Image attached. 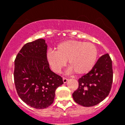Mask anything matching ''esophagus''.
<instances>
[{
  "instance_id": "obj_1",
  "label": "esophagus",
  "mask_w": 125,
  "mask_h": 125,
  "mask_svg": "<svg viewBox=\"0 0 125 125\" xmlns=\"http://www.w3.org/2000/svg\"><path fill=\"white\" fill-rule=\"evenodd\" d=\"M62 80H63V82H64V83H66L68 82V78H62Z\"/></svg>"
}]
</instances>
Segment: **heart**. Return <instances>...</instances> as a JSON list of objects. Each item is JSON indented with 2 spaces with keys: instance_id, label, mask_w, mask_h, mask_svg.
I'll return each mask as SVG.
<instances>
[{
  "instance_id": "obj_1",
  "label": "heart",
  "mask_w": 125,
  "mask_h": 125,
  "mask_svg": "<svg viewBox=\"0 0 125 125\" xmlns=\"http://www.w3.org/2000/svg\"><path fill=\"white\" fill-rule=\"evenodd\" d=\"M98 58V50L95 45L75 40L66 41L57 45L56 51L47 52V61L54 72L59 73L66 64L70 66L67 73L76 72L84 74L92 70Z\"/></svg>"
}]
</instances>
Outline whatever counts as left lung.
Masks as SVG:
<instances>
[{"mask_svg": "<svg viewBox=\"0 0 125 125\" xmlns=\"http://www.w3.org/2000/svg\"><path fill=\"white\" fill-rule=\"evenodd\" d=\"M113 77L112 61L106 54L98 59L91 71L78 79L79 86L73 94L74 101L86 107L100 103L110 93Z\"/></svg>", "mask_w": 125, "mask_h": 125, "instance_id": "1", "label": "left lung"}]
</instances>
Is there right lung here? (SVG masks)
I'll return each mask as SVG.
<instances>
[{
	"mask_svg": "<svg viewBox=\"0 0 125 125\" xmlns=\"http://www.w3.org/2000/svg\"><path fill=\"white\" fill-rule=\"evenodd\" d=\"M47 46L39 39L25 44L14 61V83L19 96L36 109H44L52 104L55 91L64 83L52 72L47 59Z\"/></svg>",
	"mask_w": 125,
	"mask_h": 125,
	"instance_id": "right-lung-1",
	"label": "right lung"
}]
</instances>
